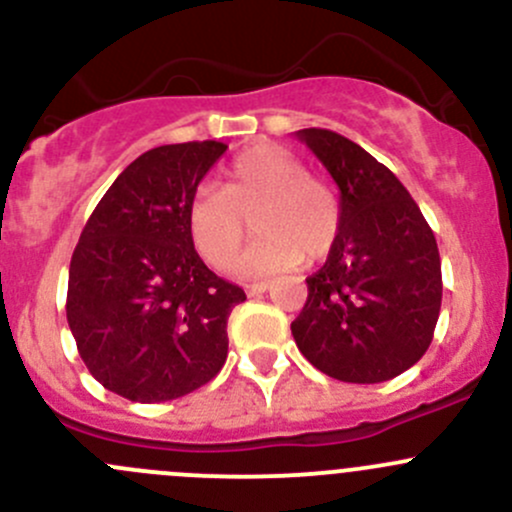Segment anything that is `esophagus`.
Segmentation results:
<instances>
[{"label":"esophagus","mask_w":512,"mask_h":512,"mask_svg":"<svg viewBox=\"0 0 512 512\" xmlns=\"http://www.w3.org/2000/svg\"><path fill=\"white\" fill-rule=\"evenodd\" d=\"M270 289V282H252V285H245L247 297H257V294L267 292Z\"/></svg>","instance_id":"obj_1"}]
</instances>
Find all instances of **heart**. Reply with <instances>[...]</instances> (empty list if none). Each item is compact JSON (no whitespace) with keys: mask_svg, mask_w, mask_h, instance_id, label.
Returning <instances> with one entry per match:
<instances>
[{"mask_svg":"<svg viewBox=\"0 0 512 512\" xmlns=\"http://www.w3.org/2000/svg\"><path fill=\"white\" fill-rule=\"evenodd\" d=\"M252 220L260 237L242 257L240 272L277 275L332 252L342 203L297 156L257 146L232 160L223 190L210 185L195 190L188 205L190 240L208 265L225 270L240 255Z\"/></svg>","mask_w":512,"mask_h":512,"instance_id":"b5f03b06","label":"heart"}]
</instances>
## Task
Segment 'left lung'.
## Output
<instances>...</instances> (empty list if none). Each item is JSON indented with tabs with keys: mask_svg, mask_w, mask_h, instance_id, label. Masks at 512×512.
Wrapping results in <instances>:
<instances>
[{
	"mask_svg": "<svg viewBox=\"0 0 512 512\" xmlns=\"http://www.w3.org/2000/svg\"><path fill=\"white\" fill-rule=\"evenodd\" d=\"M339 185L342 227L292 337L312 366L349 384H379L426 354L441 312L433 230L401 180L349 138L297 131Z\"/></svg>",
	"mask_w": 512,
	"mask_h": 512,
	"instance_id": "1",
	"label": "left lung"
}]
</instances>
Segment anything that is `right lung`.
Segmentation results:
<instances>
[{"instance_id": "right-lung-1", "label": "right lung", "mask_w": 512, "mask_h": 512, "mask_svg": "<svg viewBox=\"0 0 512 512\" xmlns=\"http://www.w3.org/2000/svg\"><path fill=\"white\" fill-rule=\"evenodd\" d=\"M220 141L158 146L113 180L79 237L66 319L91 376L138 404L208 384L227 359V317L242 287L208 270L188 232L198 183Z\"/></svg>"}]
</instances>
